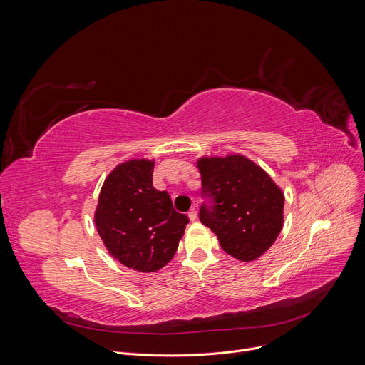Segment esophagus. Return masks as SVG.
Here are the masks:
<instances>
[{
    "mask_svg": "<svg viewBox=\"0 0 365 365\" xmlns=\"http://www.w3.org/2000/svg\"><path fill=\"white\" fill-rule=\"evenodd\" d=\"M187 217H189L192 221H195V220L197 218V211H196V207H192V210L187 212Z\"/></svg>",
    "mask_w": 365,
    "mask_h": 365,
    "instance_id": "1",
    "label": "esophagus"
}]
</instances>
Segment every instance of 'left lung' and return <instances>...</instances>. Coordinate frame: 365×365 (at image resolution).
<instances>
[{"mask_svg": "<svg viewBox=\"0 0 365 365\" xmlns=\"http://www.w3.org/2000/svg\"><path fill=\"white\" fill-rule=\"evenodd\" d=\"M202 205L199 220L218 237L222 250L240 262L263 255L283 227L284 195L273 179L241 154L200 158Z\"/></svg>", "mask_w": 365, "mask_h": 365, "instance_id": "1", "label": "left lung"}]
</instances>
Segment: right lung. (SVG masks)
<instances>
[{"instance_id": "1", "label": "right lung", "mask_w": 365, "mask_h": 365, "mask_svg": "<svg viewBox=\"0 0 365 365\" xmlns=\"http://www.w3.org/2000/svg\"><path fill=\"white\" fill-rule=\"evenodd\" d=\"M153 169L147 159L118 165L103 182L95 211L96 231L110 254L143 273L170 262L189 222L166 190L153 187Z\"/></svg>"}]
</instances>
